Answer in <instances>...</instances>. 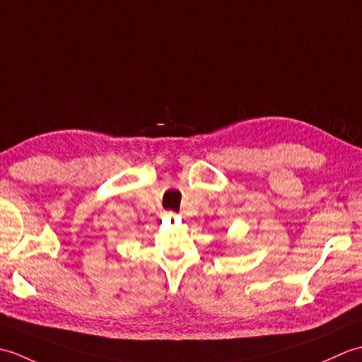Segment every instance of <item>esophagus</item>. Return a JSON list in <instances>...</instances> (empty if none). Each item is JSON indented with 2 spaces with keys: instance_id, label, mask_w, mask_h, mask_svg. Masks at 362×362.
Returning a JSON list of instances; mask_svg holds the SVG:
<instances>
[{
  "instance_id": "34e87169",
  "label": "esophagus",
  "mask_w": 362,
  "mask_h": 362,
  "mask_svg": "<svg viewBox=\"0 0 362 362\" xmlns=\"http://www.w3.org/2000/svg\"><path fill=\"white\" fill-rule=\"evenodd\" d=\"M166 216H168L169 219H173V218H175V214H174L173 211H168V213H166Z\"/></svg>"
}]
</instances>
